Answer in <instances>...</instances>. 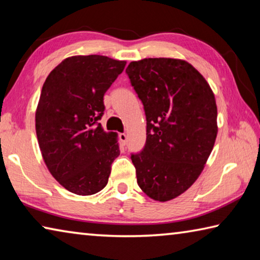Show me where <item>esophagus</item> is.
Here are the masks:
<instances>
[{
  "instance_id": "esophagus-1",
  "label": "esophagus",
  "mask_w": 260,
  "mask_h": 260,
  "mask_svg": "<svg viewBox=\"0 0 260 260\" xmlns=\"http://www.w3.org/2000/svg\"><path fill=\"white\" fill-rule=\"evenodd\" d=\"M119 139H120V141H121V143L124 144V146H126V143H127V135L125 134V133H120L119 134Z\"/></svg>"
}]
</instances>
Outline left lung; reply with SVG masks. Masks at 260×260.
I'll return each instance as SVG.
<instances>
[{"instance_id":"obj_1","label":"left lung","mask_w":260,"mask_h":260,"mask_svg":"<svg viewBox=\"0 0 260 260\" xmlns=\"http://www.w3.org/2000/svg\"><path fill=\"white\" fill-rule=\"evenodd\" d=\"M126 73L147 119L144 148L131 156L138 184L152 200H173L196 181L213 149L218 132L213 91L182 59L131 61Z\"/></svg>"}]
</instances>
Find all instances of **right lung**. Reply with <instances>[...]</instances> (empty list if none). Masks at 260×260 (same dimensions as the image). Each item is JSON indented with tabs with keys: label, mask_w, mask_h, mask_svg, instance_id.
<instances>
[{
	"label": "right lung",
	"mask_w": 260,
	"mask_h": 260,
	"mask_svg": "<svg viewBox=\"0 0 260 260\" xmlns=\"http://www.w3.org/2000/svg\"><path fill=\"white\" fill-rule=\"evenodd\" d=\"M125 65L107 56H72L43 83L35 113L39 146L52 177L77 195L102 190L120 153L117 134L104 132L99 120L105 91Z\"/></svg>",
	"instance_id": "add662e5"
}]
</instances>
